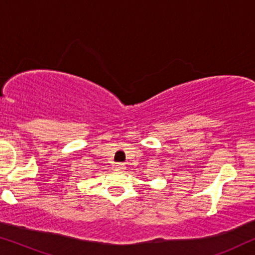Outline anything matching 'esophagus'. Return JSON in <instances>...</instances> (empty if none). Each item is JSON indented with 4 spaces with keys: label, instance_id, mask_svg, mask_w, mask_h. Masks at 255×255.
<instances>
[{
    "label": "esophagus",
    "instance_id": "1",
    "mask_svg": "<svg viewBox=\"0 0 255 255\" xmlns=\"http://www.w3.org/2000/svg\"><path fill=\"white\" fill-rule=\"evenodd\" d=\"M115 168H116L117 170H124V169H125V165H124V163H122V162L116 163V166H115Z\"/></svg>",
    "mask_w": 255,
    "mask_h": 255
}]
</instances>
